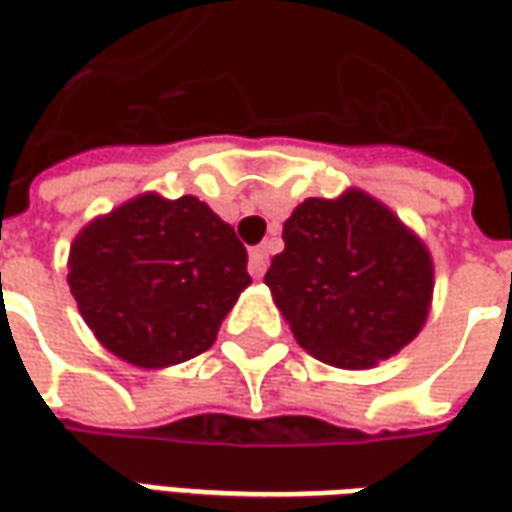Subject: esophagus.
<instances>
[{"instance_id": "1", "label": "esophagus", "mask_w": 512, "mask_h": 512, "mask_svg": "<svg viewBox=\"0 0 512 512\" xmlns=\"http://www.w3.org/2000/svg\"><path fill=\"white\" fill-rule=\"evenodd\" d=\"M268 268V246H255L252 252H249V274L255 279H260L266 274Z\"/></svg>"}]
</instances>
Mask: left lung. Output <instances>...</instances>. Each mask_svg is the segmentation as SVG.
<instances>
[{
	"instance_id": "obj_1",
	"label": "left lung",
	"mask_w": 512,
	"mask_h": 512,
	"mask_svg": "<svg viewBox=\"0 0 512 512\" xmlns=\"http://www.w3.org/2000/svg\"><path fill=\"white\" fill-rule=\"evenodd\" d=\"M266 285L304 351L373 367L422 329L433 293L428 249L365 191L310 197L282 227Z\"/></svg>"
}]
</instances>
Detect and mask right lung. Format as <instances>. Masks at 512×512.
I'll return each instance as SVG.
<instances>
[{"label":"right lung","mask_w":512,"mask_h":512,"mask_svg":"<svg viewBox=\"0 0 512 512\" xmlns=\"http://www.w3.org/2000/svg\"><path fill=\"white\" fill-rule=\"evenodd\" d=\"M68 282L112 354L167 367L211 348L252 277L244 244L205 202L145 194L84 227Z\"/></svg>","instance_id":"right-lung-1"}]
</instances>
